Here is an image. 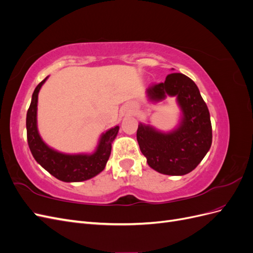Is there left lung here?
<instances>
[{
  "label": "left lung",
  "mask_w": 253,
  "mask_h": 253,
  "mask_svg": "<svg viewBox=\"0 0 253 253\" xmlns=\"http://www.w3.org/2000/svg\"><path fill=\"white\" fill-rule=\"evenodd\" d=\"M151 102L176 97L181 111L177 127L162 132L150 125H138L137 141L148 165L166 175H185L198 166L212 143L210 113L200 89L186 75L173 73L166 81L145 90Z\"/></svg>",
  "instance_id": "8db88e82"
}]
</instances>
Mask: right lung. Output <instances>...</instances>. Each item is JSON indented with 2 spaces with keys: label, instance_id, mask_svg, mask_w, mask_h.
<instances>
[{
  "label": "right lung",
  "instance_id": "obj_1",
  "mask_svg": "<svg viewBox=\"0 0 253 253\" xmlns=\"http://www.w3.org/2000/svg\"><path fill=\"white\" fill-rule=\"evenodd\" d=\"M48 77L38 84L34 90L26 116L27 141L36 162L59 180L76 182L90 179L104 170L110 158L112 142L116 138L119 126L108 129L100 136L98 145L91 154H65L53 150L45 143L38 131V95Z\"/></svg>",
  "mask_w": 253,
  "mask_h": 253
}]
</instances>
